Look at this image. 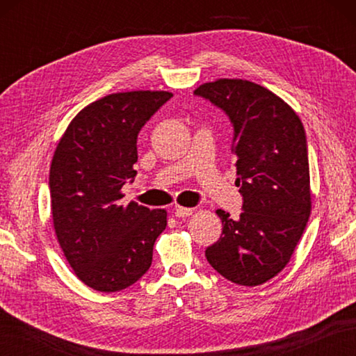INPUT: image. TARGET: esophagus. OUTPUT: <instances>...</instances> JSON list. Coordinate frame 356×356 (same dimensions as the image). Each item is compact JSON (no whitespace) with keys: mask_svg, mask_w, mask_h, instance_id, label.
Masks as SVG:
<instances>
[{"mask_svg":"<svg viewBox=\"0 0 356 356\" xmlns=\"http://www.w3.org/2000/svg\"><path fill=\"white\" fill-rule=\"evenodd\" d=\"M193 214V209L191 208H184V207H176L174 208V216L177 218H184Z\"/></svg>","mask_w":356,"mask_h":356,"instance_id":"obj_1","label":"esophagus"}]
</instances>
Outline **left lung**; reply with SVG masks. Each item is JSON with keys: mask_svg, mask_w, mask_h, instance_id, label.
<instances>
[{"mask_svg": "<svg viewBox=\"0 0 356 356\" xmlns=\"http://www.w3.org/2000/svg\"><path fill=\"white\" fill-rule=\"evenodd\" d=\"M229 118L237 180L243 197L238 218L217 209L222 236L205 255L218 274L259 286L282 270L311 216L305 127L277 95L243 79L207 82L194 92Z\"/></svg>", "mask_w": 356, "mask_h": 356, "instance_id": "1", "label": "left lung"}]
</instances>
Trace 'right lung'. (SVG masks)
Returning a JSON list of instances; mask_svg holds the SVG:
<instances>
[{
    "label": "right lung",
    "instance_id": "right-lung-1",
    "mask_svg": "<svg viewBox=\"0 0 356 356\" xmlns=\"http://www.w3.org/2000/svg\"><path fill=\"white\" fill-rule=\"evenodd\" d=\"M168 92L102 97L74 118L51 159L49 188L59 245L81 282L99 292L134 284L149 269L163 209L119 205L133 182L138 134L171 99Z\"/></svg>",
    "mask_w": 356,
    "mask_h": 356
}]
</instances>
